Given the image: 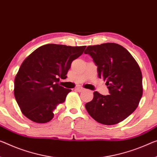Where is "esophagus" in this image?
Masks as SVG:
<instances>
[{"instance_id": "esophagus-1", "label": "esophagus", "mask_w": 157, "mask_h": 157, "mask_svg": "<svg viewBox=\"0 0 157 157\" xmlns=\"http://www.w3.org/2000/svg\"><path fill=\"white\" fill-rule=\"evenodd\" d=\"M76 90L77 91H78V92H81V91H83L84 90L83 88H80V87H78V88H76Z\"/></svg>"}]
</instances>
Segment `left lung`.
<instances>
[{"instance_id": "left-lung-1", "label": "left lung", "mask_w": 157, "mask_h": 157, "mask_svg": "<svg viewBox=\"0 0 157 157\" xmlns=\"http://www.w3.org/2000/svg\"><path fill=\"white\" fill-rule=\"evenodd\" d=\"M98 67L110 95L93 93L86 104L88 114L104 125H114L136 109L143 95V76L138 64L126 48L114 43L89 45L84 52Z\"/></svg>"}]
</instances>
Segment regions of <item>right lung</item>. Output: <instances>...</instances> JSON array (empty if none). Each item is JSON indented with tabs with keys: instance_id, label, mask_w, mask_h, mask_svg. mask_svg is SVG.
Segmentation results:
<instances>
[{
	"instance_id": "add662e5",
	"label": "right lung",
	"mask_w": 157,
	"mask_h": 157,
	"mask_svg": "<svg viewBox=\"0 0 157 157\" xmlns=\"http://www.w3.org/2000/svg\"><path fill=\"white\" fill-rule=\"evenodd\" d=\"M86 47L46 44L24 60L14 78V95L26 117L39 124L53 118L55 108L71 91L60 86L59 78H67L71 62Z\"/></svg>"
}]
</instances>
